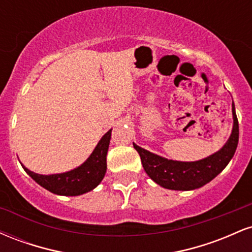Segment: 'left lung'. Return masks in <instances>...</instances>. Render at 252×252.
<instances>
[{
  "label": "left lung",
  "instance_id": "left-lung-1",
  "mask_svg": "<svg viewBox=\"0 0 252 252\" xmlns=\"http://www.w3.org/2000/svg\"><path fill=\"white\" fill-rule=\"evenodd\" d=\"M232 115V134L225 146L213 155L195 162L167 160L134 143V148L140 154L142 166L149 178L164 189L175 190L195 189L213 180L230 162L238 144L239 126L233 104Z\"/></svg>",
  "mask_w": 252,
  "mask_h": 252
}]
</instances>
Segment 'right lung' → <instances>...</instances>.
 Segmentation results:
<instances>
[{"label": "right lung", "mask_w": 252, "mask_h": 252, "mask_svg": "<svg viewBox=\"0 0 252 252\" xmlns=\"http://www.w3.org/2000/svg\"><path fill=\"white\" fill-rule=\"evenodd\" d=\"M111 130L100 138L97 147L88 160L78 168L63 174L41 175L26 168L28 175L40 186L54 194L59 195H80L100 184L106 172V154H108Z\"/></svg>", "instance_id": "add662e5"}]
</instances>
